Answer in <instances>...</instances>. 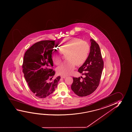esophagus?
Instances as JSON below:
<instances>
[{"label":"esophagus","mask_w":132,"mask_h":132,"mask_svg":"<svg viewBox=\"0 0 132 132\" xmlns=\"http://www.w3.org/2000/svg\"><path fill=\"white\" fill-rule=\"evenodd\" d=\"M61 78H65V77H67V76H65V75H61Z\"/></svg>","instance_id":"obj_1"}]
</instances>
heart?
<instances>
[{
  "label": "heart",
  "instance_id": "1",
  "mask_svg": "<svg viewBox=\"0 0 132 132\" xmlns=\"http://www.w3.org/2000/svg\"><path fill=\"white\" fill-rule=\"evenodd\" d=\"M60 51H55L52 59L54 63L58 65L61 62L62 54L65 55L68 61L59 65L57 68L58 74L67 75L71 73L75 63L80 64L86 60L90 51L87 42L77 37H68L63 39L60 46Z\"/></svg>",
  "mask_w": 132,
  "mask_h": 132
}]
</instances>
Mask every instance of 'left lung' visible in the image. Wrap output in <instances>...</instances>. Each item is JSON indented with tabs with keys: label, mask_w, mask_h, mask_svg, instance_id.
Returning <instances> with one entry per match:
<instances>
[{
	"label": "left lung",
	"mask_w": 132,
	"mask_h": 132,
	"mask_svg": "<svg viewBox=\"0 0 132 132\" xmlns=\"http://www.w3.org/2000/svg\"><path fill=\"white\" fill-rule=\"evenodd\" d=\"M90 42L88 56L78 70L85 75V77H73V83L71 86L74 93L81 97L91 94L98 87L104 65L98 44L93 39H90Z\"/></svg>",
	"instance_id": "obj_1"
}]
</instances>
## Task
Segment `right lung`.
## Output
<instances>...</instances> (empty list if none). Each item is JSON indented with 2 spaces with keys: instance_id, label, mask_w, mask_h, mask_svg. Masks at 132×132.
Instances as JSON below:
<instances>
[{
  "instance_id": "right-lung-1",
  "label": "right lung",
  "mask_w": 132,
  "mask_h": 132,
  "mask_svg": "<svg viewBox=\"0 0 132 132\" xmlns=\"http://www.w3.org/2000/svg\"><path fill=\"white\" fill-rule=\"evenodd\" d=\"M55 41L37 42L26 51L22 65L24 77L30 90L36 96L45 98L55 90L61 77L52 79L55 71L52 69L51 54Z\"/></svg>"
}]
</instances>
